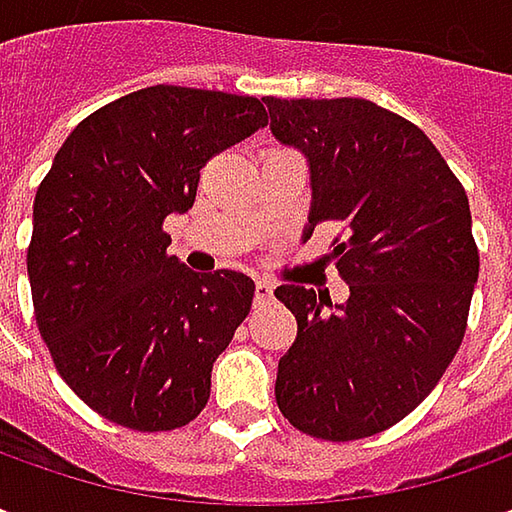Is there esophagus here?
I'll return each mask as SVG.
<instances>
[{
  "label": "esophagus",
  "instance_id": "34e87169",
  "mask_svg": "<svg viewBox=\"0 0 512 512\" xmlns=\"http://www.w3.org/2000/svg\"><path fill=\"white\" fill-rule=\"evenodd\" d=\"M253 299H256L259 305H262V302H270V299H273V282H267V279H256Z\"/></svg>",
  "mask_w": 512,
  "mask_h": 512
}]
</instances>
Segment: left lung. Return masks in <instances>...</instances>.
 I'll return each mask as SVG.
<instances>
[{
  "instance_id": "1",
  "label": "left lung",
  "mask_w": 512,
  "mask_h": 512,
  "mask_svg": "<svg viewBox=\"0 0 512 512\" xmlns=\"http://www.w3.org/2000/svg\"><path fill=\"white\" fill-rule=\"evenodd\" d=\"M270 133L310 170L305 239L342 222L350 296L276 287L296 316L276 404L307 436H376L424 402L464 339L479 250L462 182L422 130L367 99H265Z\"/></svg>"
}]
</instances>
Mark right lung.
<instances>
[{
  "mask_svg": "<svg viewBox=\"0 0 512 512\" xmlns=\"http://www.w3.org/2000/svg\"><path fill=\"white\" fill-rule=\"evenodd\" d=\"M265 125L253 96L136 90L82 119L36 190V325L59 376L108 422L176 430L210 399L213 362L256 285L239 270H187L162 222L193 207L213 153Z\"/></svg>",
  "mask_w": 512,
  "mask_h": 512,
  "instance_id": "obj_1",
  "label": "right lung"
}]
</instances>
